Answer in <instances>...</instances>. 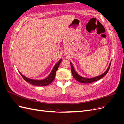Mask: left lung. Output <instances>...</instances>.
<instances>
[{"label":"left lung","mask_w":124,"mask_h":124,"mask_svg":"<svg viewBox=\"0 0 124 124\" xmlns=\"http://www.w3.org/2000/svg\"><path fill=\"white\" fill-rule=\"evenodd\" d=\"M70 65H71V72H72V76L74 77V78L76 79L77 81L80 82V83H92V82H95L96 81H98L99 80H100V78H103L107 74V73H108V71L110 68V65H111V62L110 63L109 66H108V69H107V70L105 71V72L101 74L100 76H98L97 77H95L93 78H84L82 77L81 76H80L76 71H75L74 67L72 64V63L70 62Z\"/></svg>","instance_id":"8db88e82"}]
</instances>
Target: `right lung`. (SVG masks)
<instances>
[{"label":"right lung","mask_w":124,"mask_h":124,"mask_svg":"<svg viewBox=\"0 0 124 124\" xmlns=\"http://www.w3.org/2000/svg\"><path fill=\"white\" fill-rule=\"evenodd\" d=\"M61 62H62V59H60L58 61V62H57V63H56V64H55V65L53 67V69H52L51 72L49 74V76H48L47 78H44V79H43V80H38L31 79V78H29L27 77H25L24 76H23V75L20 72V73L26 82H28V83H31V84H32L33 85H36V86H46V85H48L50 84H51L54 80L55 76H56V71H57Z\"/></svg>","instance_id":"1"}]
</instances>
